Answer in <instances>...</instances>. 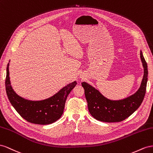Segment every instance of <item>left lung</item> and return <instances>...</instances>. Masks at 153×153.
I'll return each mask as SVG.
<instances>
[{"label": "left lung", "instance_id": "obj_1", "mask_svg": "<svg viewBox=\"0 0 153 153\" xmlns=\"http://www.w3.org/2000/svg\"><path fill=\"white\" fill-rule=\"evenodd\" d=\"M140 58L144 74L142 83L136 93L119 101H111L85 82H82L88 103V111L95 119L106 123H116L125 120L141 105L146 94L147 82V64L140 51Z\"/></svg>", "mask_w": 153, "mask_h": 153}]
</instances>
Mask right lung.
Listing matches in <instances>:
<instances>
[{
  "mask_svg": "<svg viewBox=\"0 0 153 153\" xmlns=\"http://www.w3.org/2000/svg\"><path fill=\"white\" fill-rule=\"evenodd\" d=\"M9 65L5 81L7 97L19 115L29 123L46 125L58 120L63 113L68 94L77 85L76 81L68 84L52 97L40 101H28L17 95L11 86Z\"/></svg>",
  "mask_w": 153,
  "mask_h": 153,
  "instance_id": "1",
  "label": "right lung"
}]
</instances>
